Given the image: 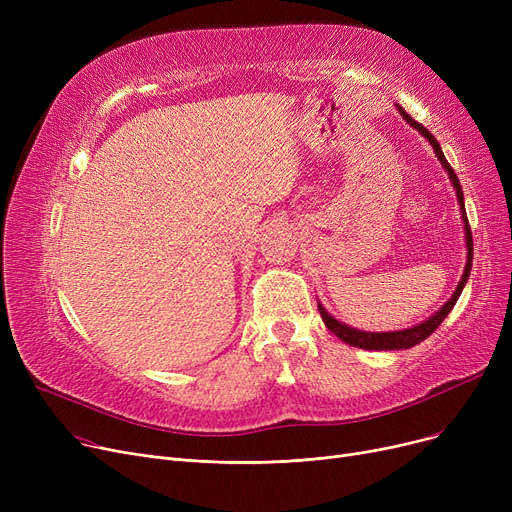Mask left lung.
<instances>
[{"label":"left lung","instance_id":"obj_1","mask_svg":"<svg viewBox=\"0 0 512 512\" xmlns=\"http://www.w3.org/2000/svg\"><path fill=\"white\" fill-rule=\"evenodd\" d=\"M396 107H398L400 116L405 118L413 128H417L429 143H432V147H434V151H436L438 159L442 161V166L446 168V172H448V176H450V180H452V186L456 188V199H459V205H461V211H463V222H465V238H467V265H465V274H463V278H461L459 286H456V290H454V294H452V299H450V301H448V303H446V305H444L436 315H432L429 319H425L423 324H419V326H415V328H409V330H400V332H382V334L361 332V330H355V328H348V326L340 324L338 319H334V317H332L324 307H321V305L317 303L319 313H321V319H324L326 328H328L332 334H336L342 342L351 344V346L365 348V351H398V348H411V346H415V344L423 342L427 336H432V334L436 332V328H438V326L442 324V321L446 319V315L452 311V307L456 305V301H459L461 292H463V288H465V284H467V280H469L471 265H473V236H471V226H469V220H467V211H465V201H463V188H461V182H459V178H456L454 170L450 168V164L446 161V157H444V153H442V149H440V145H438V141H436L434 134L429 132L423 124L415 122V120H413L405 110H402L400 105H396Z\"/></svg>","mask_w":512,"mask_h":512}]
</instances>
